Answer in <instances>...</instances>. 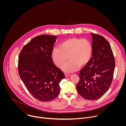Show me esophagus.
Segmentation results:
<instances>
[{
  "instance_id": "obj_1",
  "label": "esophagus",
  "mask_w": 126,
  "mask_h": 126,
  "mask_svg": "<svg viewBox=\"0 0 126 126\" xmlns=\"http://www.w3.org/2000/svg\"><path fill=\"white\" fill-rule=\"evenodd\" d=\"M70 75V74H69V73H65V77H69V76Z\"/></svg>"
}]
</instances>
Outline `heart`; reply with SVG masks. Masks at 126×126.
I'll return each instance as SVG.
<instances>
[{"label":"heart","instance_id":"obj_1","mask_svg":"<svg viewBox=\"0 0 126 126\" xmlns=\"http://www.w3.org/2000/svg\"><path fill=\"white\" fill-rule=\"evenodd\" d=\"M93 53V47L90 41L86 39L72 37L62 41L59 48H54L51 58L55 65L61 68L68 58L69 61L62 70L66 72H74L80 67H84L90 62Z\"/></svg>","mask_w":126,"mask_h":126}]
</instances>
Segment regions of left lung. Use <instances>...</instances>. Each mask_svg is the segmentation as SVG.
Here are the masks:
<instances>
[{
  "label": "left lung",
  "mask_w": 126,
  "mask_h": 126,
  "mask_svg": "<svg viewBox=\"0 0 126 126\" xmlns=\"http://www.w3.org/2000/svg\"><path fill=\"white\" fill-rule=\"evenodd\" d=\"M93 53L90 63L80 71L76 89L79 94L96 100L109 89L115 68V61L109 43L102 36L92 33Z\"/></svg>",
  "instance_id": "8db88e82"
}]
</instances>
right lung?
Masks as SVG:
<instances>
[{"mask_svg": "<svg viewBox=\"0 0 126 126\" xmlns=\"http://www.w3.org/2000/svg\"><path fill=\"white\" fill-rule=\"evenodd\" d=\"M57 37L41 35L31 39L22 49L18 58V73L31 95L41 102L56 98L63 72L53 63L51 53Z\"/></svg>", "mask_w": 126, "mask_h": 126, "instance_id": "1", "label": "right lung"}]
</instances>
